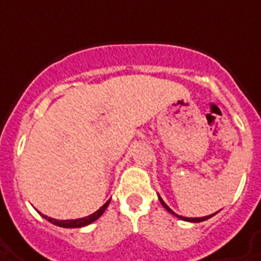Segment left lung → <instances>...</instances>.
<instances>
[{
	"mask_svg": "<svg viewBox=\"0 0 261 261\" xmlns=\"http://www.w3.org/2000/svg\"><path fill=\"white\" fill-rule=\"evenodd\" d=\"M159 200H160V202H161V204H163V207H164V208H165V210L168 211V213H171L172 215H174V217H177L178 219H182V221H187V222H195V223H198V222H203V221H206V219L211 218V217H213V215H215V214H217V213H214V214H211V215H207V217H200V218H188V217H181V215L176 214V213H174V211L172 210L171 207L168 206L167 203L164 202V200H163V199H161V196H160V195H159Z\"/></svg>",
	"mask_w": 261,
	"mask_h": 261,
	"instance_id": "1",
	"label": "left lung"
}]
</instances>
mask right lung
<instances>
[{
    "instance_id": "add662e5",
    "label": "right lung",
    "mask_w": 261,
    "mask_h": 261,
    "mask_svg": "<svg viewBox=\"0 0 261 261\" xmlns=\"http://www.w3.org/2000/svg\"><path fill=\"white\" fill-rule=\"evenodd\" d=\"M111 199L110 200H107L104 204H102L100 208H98L96 213H93V214L88 215V217H84V218H77V219H65V221H58V219L55 218H51V217H47V215L44 214H40L44 219H47L48 222L54 223V225H57V226H61V227H69V229H74V227H84L87 226V225H90L92 222H94L96 219H98L102 215V213L107 210V207H108V204H110Z\"/></svg>"
}]
</instances>
